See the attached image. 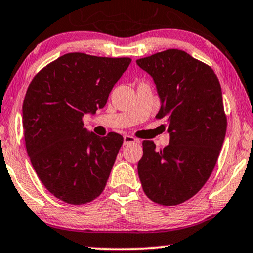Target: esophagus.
I'll list each match as a JSON object with an SVG mask.
<instances>
[{"label": "esophagus", "instance_id": "obj_1", "mask_svg": "<svg viewBox=\"0 0 253 253\" xmlns=\"http://www.w3.org/2000/svg\"><path fill=\"white\" fill-rule=\"evenodd\" d=\"M136 139L134 136H130V135H124V145H128L132 144V142H135Z\"/></svg>", "mask_w": 253, "mask_h": 253}]
</instances>
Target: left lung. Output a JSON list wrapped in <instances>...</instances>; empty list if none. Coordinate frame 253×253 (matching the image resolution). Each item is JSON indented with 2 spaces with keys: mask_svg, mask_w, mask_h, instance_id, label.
<instances>
[{
  "mask_svg": "<svg viewBox=\"0 0 253 253\" xmlns=\"http://www.w3.org/2000/svg\"><path fill=\"white\" fill-rule=\"evenodd\" d=\"M153 78L169 144L142 141L138 174L146 196L160 205L192 198L213 171L226 134L221 87L211 67L179 49L136 60Z\"/></svg>",
  "mask_w": 253,
  "mask_h": 253,
  "instance_id": "8db88e82",
  "label": "left lung"
}]
</instances>
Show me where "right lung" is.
I'll return each mask as SVG.
<instances>
[{
  "label": "right lung",
  "mask_w": 253,
  "mask_h": 253,
  "mask_svg": "<svg viewBox=\"0 0 253 253\" xmlns=\"http://www.w3.org/2000/svg\"><path fill=\"white\" fill-rule=\"evenodd\" d=\"M130 61L69 53L30 82L22 106L27 153L57 199L81 205L105 190L124 138L114 132L103 138L89 133L82 118L105 107Z\"/></svg>",
  "instance_id": "obj_1"
}]
</instances>
